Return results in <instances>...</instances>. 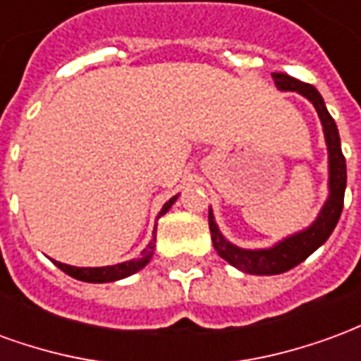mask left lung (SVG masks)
Here are the masks:
<instances>
[{
  "instance_id": "1",
  "label": "left lung",
  "mask_w": 361,
  "mask_h": 361,
  "mask_svg": "<svg viewBox=\"0 0 361 361\" xmlns=\"http://www.w3.org/2000/svg\"><path fill=\"white\" fill-rule=\"evenodd\" d=\"M272 79H274L276 89L292 90V92L302 94L317 110L323 133H325L326 150H329V197L311 226L302 232L288 235L267 250H243V247H238L232 242H228L219 230V224L214 222L212 211L209 209L212 245L219 251L220 257L242 272L265 274V276L294 269L329 240V235L333 234L334 226L341 219L342 207H344V189H346V158L341 149V135H338L334 119L326 110L323 96L319 94V90L313 85L298 81L286 73H272Z\"/></svg>"
}]
</instances>
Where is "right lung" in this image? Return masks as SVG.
<instances>
[{
  "label": "right lung",
  "instance_id": "right-lung-1",
  "mask_svg": "<svg viewBox=\"0 0 361 361\" xmlns=\"http://www.w3.org/2000/svg\"><path fill=\"white\" fill-rule=\"evenodd\" d=\"M178 195L172 197L168 203H164L162 211L158 212V219L166 214V212L172 209V204L176 203ZM154 247H157V226H154V232H152V240L149 242V245L141 251V255L137 259H131V261H126V263H118V265H108V267H71L66 265V263H59V261H54V265L61 269V271L73 276L77 280H82V282H114V280H121L131 276L137 271H141L142 267L149 263L152 255H154Z\"/></svg>",
  "mask_w": 361,
  "mask_h": 361
}]
</instances>
